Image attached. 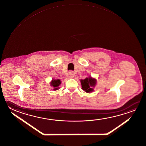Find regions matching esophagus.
<instances>
[{
  "label": "esophagus",
  "instance_id": "esophagus-1",
  "mask_svg": "<svg viewBox=\"0 0 146 146\" xmlns=\"http://www.w3.org/2000/svg\"><path fill=\"white\" fill-rule=\"evenodd\" d=\"M69 74L70 77H74V73L72 71H70L69 72Z\"/></svg>",
  "mask_w": 146,
  "mask_h": 146
}]
</instances>
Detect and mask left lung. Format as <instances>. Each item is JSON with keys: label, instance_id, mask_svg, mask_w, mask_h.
Returning a JSON list of instances; mask_svg holds the SVG:
<instances>
[{"label": "left lung", "instance_id": "1", "mask_svg": "<svg viewBox=\"0 0 146 146\" xmlns=\"http://www.w3.org/2000/svg\"><path fill=\"white\" fill-rule=\"evenodd\" d=\"M82 89L86 93H90L93 91V87H95L96 84V80L91 77L81 80Z\"/></svg>", "mask_w": 146, "mask_h": 146}]
</instances>
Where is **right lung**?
Returning <instances> with one entry per match:
<instances>
[{
	"instance_id": "obj_1",
	"label": "right lung",
	"mask_w": 146,
	"mask_h": 146,
	"mask_svg": "<svg viewBox=\"0 0 146 146\" xmlns=\"http://www.w3.org/2000/svg\"><path fill=\"white\" fill-rule=\"evenodd\" d=\"M61 83V82L60 80H53L52 81V82H51V86H52L53 87L55 88H54V90H56L58 89V87L59 85H60Z\"/></svg>"
}]
</instances>
